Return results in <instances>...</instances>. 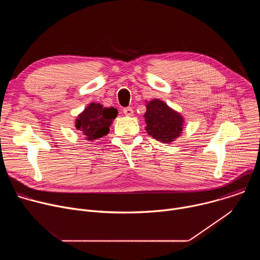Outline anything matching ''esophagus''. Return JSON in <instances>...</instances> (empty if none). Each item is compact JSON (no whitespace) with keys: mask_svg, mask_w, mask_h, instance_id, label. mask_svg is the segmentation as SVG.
Segmentation results:
<instances>
[{"mask_svg":"<svg viewBox=\"0 0 260 260\" xmlns=\"http://www.w3.org/2000/svg\"><path fill=\"white\" fill-rule=\"evenodd\" d=\"M123 113L126 116H133L134 115V110L131 107H126V108L123 109Z\"/></svg>","mask_w":260,"mask_h":260,"instance_id":"1","label":"esophagus"}]
</instances>
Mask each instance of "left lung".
<instances>
[{
  "label": "left lung",
  "mask_w": 260,
  "mask_h": 260,
  "mask_svg": "<svg viewBox=\"0 0 260 260\" xmlns=\"http://www.w3.org/2000/svg\"><path fill=\"white\" fill-rule=\"evenodd\" d=\"M144 115L146 131L157 141L169 144L180 136L183 125V117L159 100H153L147 104Z\"/></svg>",
  "instance_id": "1"
}]
</instances>
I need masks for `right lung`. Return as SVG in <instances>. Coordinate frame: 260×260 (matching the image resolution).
I'll return each mask as SVG.
<instances>
[{
    "instance_id": "1",
    "label": "right lung",
    "mask_w": 260,
    "mask_h": 260,
    "mask_svg": "<svg viewBox=\"0 0 260 260\" xmlns=\"http://www.w3.org/2000/svg\"><path fill=\"white\" fill-rule=\"evenodd\" d=\"M117 110L113 107L104 108L100 104H89L76 120V128L86 136L87 140H96L106 136L117 116Z\"/></svg>"
}]
</instances>
